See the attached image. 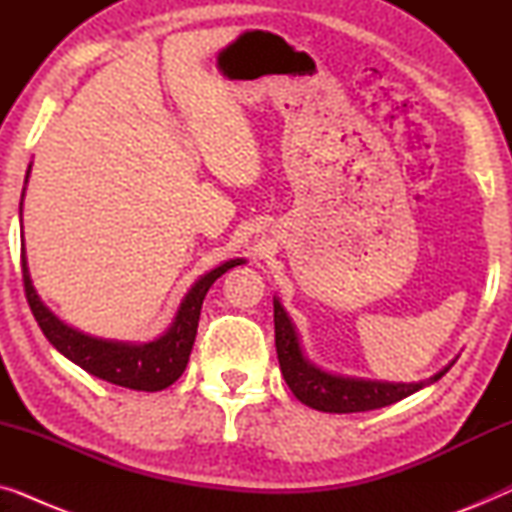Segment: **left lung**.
<instances>
[{
  "instance_id": "8db88e82",
  "label": "left lung",
  "mask_w": 512,
  "mask_h": 512,
  "mask_svg": "<svg viewBox=\"0 0 512 512\" xmlns=\"http://www.w3.org/2000/svg\"><path fill=\"white\" fill-rule=\"evenodd\" d=\"M275 347H277V359L282 375L293 396L300 403L310 405L314 410L321 412H368L384 408V405L398 403L401 398H408L415 391L424 389L426 384L438 382L447 370L452 368V363L445 370H440L438 375H433L431 380L417 382V384H403V382H373V380H354V377H338L331 373H324L317 366H312L310 361L303 356L300 349L296 328H293L289 314L284 312V307L279 305L275 298Z\"/></svg>"
}]
</instances>
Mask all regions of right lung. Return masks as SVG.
Returning <instances> with one entry per match:
<instances>
[{"label":"right lung","mask_w":512,"mask_h":512,"mask_svg":"<svg viewBox=\"0 0 512 512\" xmlns=\"http://www.w3.org/2000/svg\"><path fill=\"white\" fill-rule=\"evenodd\" d=\"M32 167V165H30ZM30 177V170H27ZM25 177V184H27ZM25 193V191H23ZM23 207V202H20ZM20 263H23V284H25V298L30 303V310L37 319V324L48 342L58 349L62 356H67L69 361H74L76 366H81L86 373L107 380L118 387L135 389V391H160L167 389L172 382H177L181 373L186 370L188 356H191L195 333H198V321L202 300H205L209 286L219 279L223 272L235 268V265L244 263L242 258L228 261L219 265V268L207 272L205 277H200L188 296L181 303L177 319L170 326L163 338L146 342V345H128V342H111L90 338L74 331L72 326L62 324L48 307L41 303V298L34 291L30 270H27L25 261V244L20 251Z\"/></svg>","instance_id":"add662e5"}]
</instances>
